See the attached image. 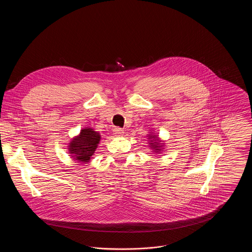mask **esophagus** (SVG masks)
I'll return each instance as SVG.
<instances>
[{
	"label": "esophagus",
	"instance_id": "esophagus-1",
	"mask_svg": "<svg viewBox=\"0 0 252 252\" xmlns=\"http://www.w3.org/2000/svg\"><path fill=\"white\" fill-rule=\"evenodd\" d=\"M113 132H114V134L115 135H122L123 133H124V130L120 128V127H115L114 129H113Z\"/></svg>",
	"mask_w": 252,
	"mask_h": 252
}]
</instances>
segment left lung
Segmentation results:
<instances>
[{
	"label": "left lung",
	"mask_w": 252,
	"mask_h": 252,
	"mask_svg": "<svg viewBox=\"0 0 252 252\" xmlns=\"http://www.w3.org/2000/svg\"><path fill=\"white\" fill-rule=\"evenodd\" d=\"M149 139H150V147H152L153 149H155V152L157 153H158L159 151H160V147L162 146V145H160L159 144V140L158 139V137H157L156 135H149Z\"/></svg>",
	"instance_id": "1"
}]
</instances>
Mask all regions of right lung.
<instances>
[{
  "mask_svg": "<svg viewBox=\"0 0 252 252\" xmlns=\"http://www.w3.org/2000/svg\"><path fill=\"white\" fill-rule=\"evenodd\" d=\"M101 136L91 127H87L74 137L69 145V152L78 161L88 162L94 155Z\"/></svg>",
  "mask_w": 252,
  "mask_h": 252,
  "instance_id": "obj_1",
  "label": "right lung"
}]
</instances>
